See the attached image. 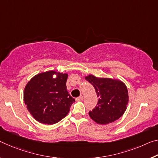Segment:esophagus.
I'll use <instances>...</instances> for the list:
<instances>
[{
  "mask_svg": "<svg viewBox=\"0 0 158 158\" xmlns=\"http://www.w3.org/2000/svg\"><path fill=\"white\" fill-rule=\"evenodd\" d=\"M82 100H83V96H80L79 97L77 98H76L77 101H81Z\"/></svg>",
  "mask_w": 158,
  "mask_h": 158,
  "instance_id": "esophagus-1",
  "label": "esophagus"
}]
</instances>
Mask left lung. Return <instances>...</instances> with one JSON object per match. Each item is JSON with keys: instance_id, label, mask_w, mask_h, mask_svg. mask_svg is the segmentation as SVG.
<instances>
[{"instance_id": "left-lung-1", "label": "left lung", "mask_w": 158, "mask_h": 158, "mask_svg": "<svg viewBox=\"0 0 158 158\" xmlns=\"http://www.w3.org/2000/svg\"><path fill=\"white\" fill-rule=\"evenodd\" d=\"M85 79L94 86L98 97L97 106L89 112L95 122L107 124L124 114L129 102V94L123 81L116 79L98 78L93 74L86 76Z\"/></svg>"}]
</instances>
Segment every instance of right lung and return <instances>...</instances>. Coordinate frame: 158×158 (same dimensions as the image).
<instances>
[{"instance_id": "obj_1", "label": "right lung", "mask_w": 158, "mask_h": 158, "mask_svg": "<svg viewBox=\"0 0 158 158\" xmlns=\"http://www.w3.org/2000/svg\"><path fill=\"white\" fill-rule=\"evenodd\" d=\"M67 73L51 70L35 75L25 86L24 103L37 122L54 124L68 114L75 100L67 91Z\"/></svg>"}]
</instances>
